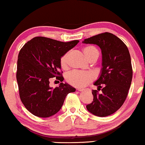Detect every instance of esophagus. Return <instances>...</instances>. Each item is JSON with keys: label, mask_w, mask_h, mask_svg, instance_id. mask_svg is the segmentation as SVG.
Returning a JSON list of instances; mask_svg holds the SVG:
<instances>
[{"label": "esophagus", "mask_w": 145, "mask_h": 145, "mask_svg": "<svg viewBox=\"0 0 145 145\" xmlns=\"http://www.w3.org/2000/svg\"><path fill=\"white\" fill-rule=\"evenodd\" d=\"M77 90H78V91H79V92H82V91L84 90V89H82V88H78V89H77Z\"/></svg>", "instance_id": "esophagus-1"}]
</instances>
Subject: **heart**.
Returning a JSON list of instances; mask_svg holds the SVG:
<instances>
[{
    "label": "heart",
    "instance_id": "obj_1",
    "mask_svg": "<svg viewBox=\"0 0 145 145\" xmlns=\"http://www.w3.org/2000/svg\"><path fill=\"white\" fill-rule=\"evenodd\" d=\"M85 56L89 61L91 59L99 56V51L96 47L88 45L83 49ZM69 52H67L61 57L60 65L63 69H66L68 66ZM94 78V75L91 72H82L78 71H72L67 74L66 80L68 83L77 88H82L92 82Z\"/></svg>",
    "mask_w": 145,
    "mask_h": 145
}]
</instances>
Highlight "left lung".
<instances>
[{
    "mask_svg": "<svg viewBox=\"0 0 145 145\" xmlns=\"http://www.w3.org/2000/svg\"><path fill=\"white\" fill-rule=\"evenodd\" d=\"M82 42L98 45L102 54L101 74L94 83L98 86V90L102 88V93L99 94L97 90H93V102L86 108L96 116H110L123 104L131 84L133 69L129 51L119 37L109 32L85 39Z\"/></svg>",
    "mask_w": 145,
    "mask_h": 145,
    "instance_id": "obj_1",
    "label": "left lung"
}]
</instances>
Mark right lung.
Listing matches in <instances>:
<instances>
[{"label":"right lung","instance_id":"obj_1","mask_svg":"<svg viewBox=\"0 0 145 145\" xmlns=\"http://www.w3.org/2000/svg\"><path fill=\"white\" fill-rule=\"evenodd\" d=\"M78 40L63 42L45 37H35L20 51L16 80L20 98L25 108L35 116L48 118L61 110L67 95L76 89L67 83L53 88L51 78L63 82L60 59Z\"/></svg>","mask_w":145,"mask_h":145}]
</instances>
